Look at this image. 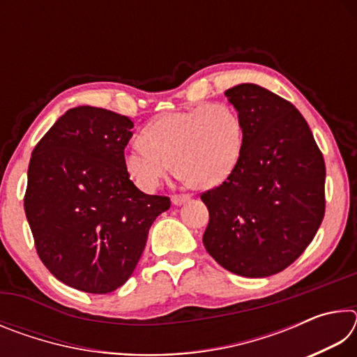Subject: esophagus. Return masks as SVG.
<instances>
[{
  "label": "esophagus",
  "instance_id": "esophagus-1",
  "mask_svg": "<svg viewBox=\"0 0 357 357\" xmlns=\"http://www.w3.org/2000/svg\"><path fill=\"white\" fill-rule=\"evenodd\" d=\"M189 200H190V195H173L172 197V203L176 204V206H179V204H184Z\"/></svg>",
  "mask_w": 357,
  "mask_h": 357
}]
</instances>
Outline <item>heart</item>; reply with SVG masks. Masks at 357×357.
<instances>
[{
    "mask_svg": "<svg viewBox=\"0 0 357 357\" xmlns=\"http://www.w3.org/2000/svg\"><path fill=\"white\" fill-rule=\"evenodd\" d=\"M244 144L238 112L223 102L164 113L130 144L124 164L144 192H153L172 172L202 189L222 184L236 168Z\"/></svg>",
    "mask_w": 357,
    "mask_h": 357,
    "instance_id": "1",
    "label": "heart"
}]
</instances>
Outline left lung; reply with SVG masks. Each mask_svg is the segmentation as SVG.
Here are the masks:
<instances>
[{"label": "left lung", "mask_w": 357, "mask_h": 357, "mask_svg": "<svg viewBox=\"0 0 357 357\" xmlns=\"http://www.w3.org/2000/svg\"><path fill=\"white\" fill-rule=\"evenodd\" d=\"M225 96L243 121L244 144L233 173L202 193L209 211L203 244L229 273L268 277L296 261L321 225L324 159L291 102L253 83Z\"/></svg>", "instance_id": "obj_1"}]
</instances>
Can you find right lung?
Segmentation results:
<instances>
[{
	"label": "right lung",
	"instance_id": "add662e5",
	"mask_svg": "<svg viewBox=\"0 0 357 357\" xmlns=\"http://www.w3.org/2000/svg\"><path fill=\"white\" fill-rule=\"evenodd\" d=\"M134 123L89 105L66 112L33 149L25 214L45 268L84 293L124 285L170 198L130 181L124 149Z\"/></svg>",
	"mask_w": 357,
	"mask_h": 357
}]
</instances>
